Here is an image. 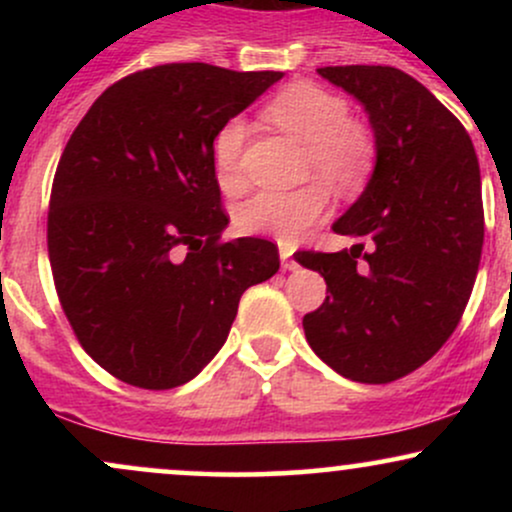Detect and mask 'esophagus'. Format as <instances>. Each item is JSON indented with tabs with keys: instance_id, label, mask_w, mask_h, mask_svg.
<instances>
[{
	"instance_id": "34e87169",
	"label": "esophagus",
	"mask_w": 512,
	"mask_h": 512,
	"mask_svg": "<svg viewBox=\"0 0 512 512\" xmlns=\"http://www.w3.org/2000/svg\"><path fill=\"white\" fill-rule=\"evenodd\" d=\"M279 257H281V267H284L286 272H293V269H298V262L293 260V250L289 248V245H281Z\"/></svg>"
}]
</instances>
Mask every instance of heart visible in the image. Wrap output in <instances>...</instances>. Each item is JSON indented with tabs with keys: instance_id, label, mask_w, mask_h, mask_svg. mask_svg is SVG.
<instances>
[{
	"instance_id": "b5f03b06",
	"label": "heart",
	"mask_w": 512,
	"mask_h": 512,
	"mask_svg": "<svg viewBox=\"0 0 512 512\" xmlns=\"http://www.w3.org/2000/svg\"><path fill=\"white\" fill-rule=\"evenodd\" d=\"M349 103L317 84H291L264 105V117L281 132L305 144L303 178H317L332 190L358 192L375 168L373 134L351 120ZM248 125L231 117L219 127L211 154L219 182L226 190L243 185V146ZM322 182H308L291 192L264 190L245 199L236 211V223L248 236L293 243L330 211V192Z\"/></svg>"
}]
</instances>
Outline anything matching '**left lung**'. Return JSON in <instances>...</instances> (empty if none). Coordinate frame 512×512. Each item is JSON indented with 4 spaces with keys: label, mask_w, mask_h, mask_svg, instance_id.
Listing matches in <instances>:
<instances>
[{
    "label": "left lung",
    "mask_w": 512,
    "mask_h": 512,
    "mask_svg": "<svg viewBox=\"0 0 512 512\" xmlns=\"http://www.w3.org/2000/svg\"><path fill=\"white\" fill-rule=\"evenodd\" d=\"M361 101L375 132V170L334 223L351 250L298 252L330 296L303 317L305 339L356 383L404 378L448 342L472 296L484 245L474 144L462 122L402 69H317Z\"/></svg>",
    "instance_id": "1"
}]
</instances>
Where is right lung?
<instances>
[{
    "mask_svg": "<svg viewBox=\"0 0 512 512\" xmlns=\"http://www.w3.org/2000/svg\"><path fill=\"white\" fill-rule=\"evenodd\" d=\"M281 72L204 62L108 86L64 146L48 252L69 325L98 366L142 390L185 385L226 342L240 296L279 269L272 240L223 243L216 132Z\"/></svg>",
    "mask_w": 512,
    "mask_h": 512,
    "instance_id": "1",
    "label": "right lung"
}]
</instances>
